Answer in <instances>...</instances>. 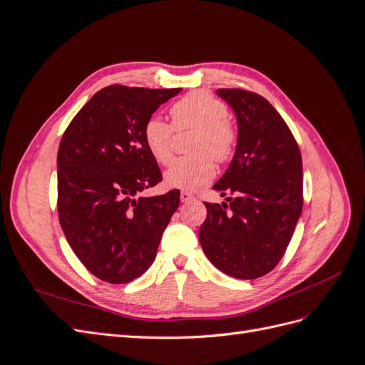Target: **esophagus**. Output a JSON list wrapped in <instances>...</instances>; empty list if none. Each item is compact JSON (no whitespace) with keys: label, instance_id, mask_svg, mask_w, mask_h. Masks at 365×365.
<instances>
[{"label":"esophagus","instance_id":"esophagus-1","mask_svg":"<svg viewBox=\"0 0 365 365\" xmlns=\"http://www.w3.org/2000/svg\"><path fill=\"white\" fill-rule=\"evenodd\" d=\"M180 197H181V202H189V201L195 200V195H192L189 192H181Z\"/></svg>","mask_w":365,"mask_h":365}]
</instances>
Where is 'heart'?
Here are the masks:
<instances>
[{
	"label": "heart",
	"instance_id": "heart-1",
	"mask_svg": "<svg viewBox=\"0 0 365 365\" xmlns=\"http://www.w3.org/2000/svg\"><path fill=\"white\" fill-rule=\"evenodd\" d=\"M172 125L152 115L143 126V140L150 155L160 164H169L173 155V129H193L196 135L190 150L193 157L178 158L164 173L170 189L193 192L215 178V162L227 161L235 152L236 129L227 120L228 108L207 91L184 96L170 108Z\"/></svg>",
	"mask_w": 365,
	"mask_h": 365
}]
</instances>
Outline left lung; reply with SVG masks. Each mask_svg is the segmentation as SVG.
<instances>
[{
  "mask_svg": "<svg viewBox=\"0 0 365 365\" xmlns=\"http://www.w3.org/2000/svg\"><path fill=\"white\" fill-rule=\"evenodd\" d=\"M237 118V145L213 189L235 195L210 204L200 242L217 269L240 280L272 271L288 248L303 208V163L291 129L262 96L220 88Z\"/></svg>",
  "mask_w": 365,
  "mask_h": 365,
  "instance_id": "left-lung-1",
  "label": "left lung"
}]
</instances>
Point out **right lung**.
Segmentation results:
<instances>
[{"label":"right lung","instance_id":"obj_1","mask_svg":"<svg viewBox=\"0 0 365 365\" xmlns=\"http://www.w3.org/2000/svg\"><path fill=\"white\" fill-rule=\"evenodd\" d=\"M181 91L109 85L71 120L58 150V213L71 250L97 279L121 284L155 260L180 190L143 197L163 175L143 126Z\"/></svg>","mask_w":365,"mask_h":365}]
</instances>
